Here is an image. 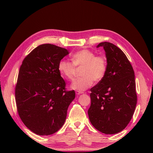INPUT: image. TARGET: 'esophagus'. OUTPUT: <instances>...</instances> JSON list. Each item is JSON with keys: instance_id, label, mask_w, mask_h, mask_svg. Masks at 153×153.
I'll return each instance as SVG.
<instances>
[{"instance_id": "1", "label": "esophagus", "mask_w": 153, "mask_h": 153, "mask_svg": "<svg viewBox=\"0 0 153 153\" xmlns=\"http://www.w3.org/2000/svg\"><path fill=\"white\" fill-rule=\"evenodd\" d=\"M82 94V92L78 91H76V95H80V94Z\"/></svg>"}]
</instances>
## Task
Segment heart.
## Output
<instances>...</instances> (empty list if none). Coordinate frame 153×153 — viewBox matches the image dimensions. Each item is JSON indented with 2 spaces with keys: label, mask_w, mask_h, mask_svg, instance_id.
Returning a JSON list of instances; mask_svg holds the SVG:
<instances>
[{
  "label": "heart",
  "mask_w": 153,
  "mask_h": 153,
  "mask_svg": "<svg viewBox=\"0 0 153 153\" xmlns=\"http://www.w3.org/2000/svg\"><path fill=\"white\" fill-rule=\"evenodd\" d=\"M73 62L62 59L58 64V69L62 77L71 80L75 76L76 68L83 69L80 78L74 80L71 87L74 90L84 91L89 88L93 81L102 80L106 71V61L103 56H96V54L89 50H82L73 55Z\"/></svg>",
  "instance_id": "1"
}]
</instances>
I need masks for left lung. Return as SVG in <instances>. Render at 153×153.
Instances as JSON below:
<instances>
[{"mask_svg":"<svg viewBox=\"0 0 153 153\" xmlns=\"http://www.w3.org/2000/svg\"><path fill=\"white\" fill-rule=\"evenodd\" d=\"M106 58L103 79L91 89L88 115L96 129L105 134L117 133L127 126L137 102L135 73L123 51L115 45L102 42Z\"/></svg>","mask_w":153,"mask_h":153,"instance_id":"8db88e82","label":"left lung"}]
</instances>
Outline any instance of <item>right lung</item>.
Wrapping results in <instances>:
<instances>
[{"label": "right lung", "mask_w": 153, "mask_h": 153, "mask_svg": "<svg viewBox=\"0 0 153 153\" xmlns=\"http://www.w3.org/2000/svg\"><path fill=\"white\" fill-rule=\"evenodd\" d=\"M69 54L65 48L43 44L27 55L20 66L15 88L19 116L30 131L49 135L65 122L75 91H66L58 69L59 61Z\"/></svg>", "instance_id": "1"}]
</instances>
